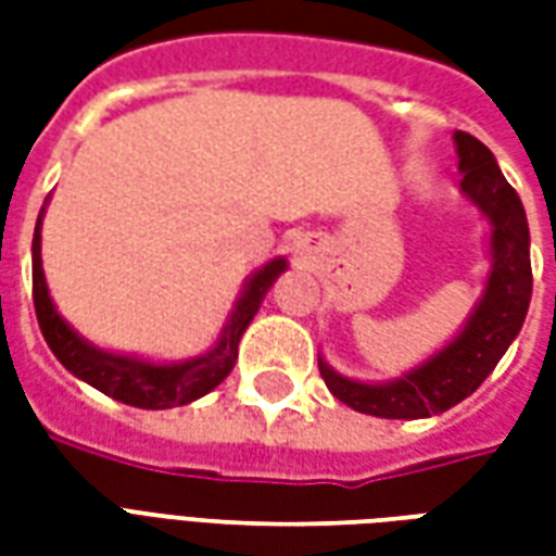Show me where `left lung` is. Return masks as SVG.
<instances>
[{
	"label": "left lung",
	"instance_id": "1",
	"mask_svg": "<svg viewBox=\"0 0 556 556\" xmlns=\"http://www.w3.org/2000/svg\"><path fill=\"white\" fill-rule=\"evenodd\" d=\"M462 195L489 219V277L482 298L441 351L390 381H357L339 375L325 357L318 369L327 390L349 408L384 419H426L443 414L477 390L501 363L525 325L533 270L530 229L521 199L503 178L497 160L477 137L453 134Z\"/></svg>",
	"mask_w": 556,
	"mask_h": 556
}]
</instances>
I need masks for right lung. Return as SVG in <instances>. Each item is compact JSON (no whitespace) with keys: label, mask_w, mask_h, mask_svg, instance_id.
Listing matches in <instances>:
<instances>
[{"label":"right lung","mask_w":556,"mask_h":556,"mask_svg":"<svg viewBox=\"0 0 556 556\" xmlns=\"http://www.w3.org/2000/svg\"><path fill=\"white\" fill-rule=\"evenodd\" d=\"M43 211H47V205L38 214L35 238H31V294H35V313H38L43 339L67 372L77 375L79 381H86L94 390H101L103 396H113L115 402H125L134 408L163 410L175 408V405H190L195 399L211 393L214 387L223 384L226 375L235 369L241 337L247 333L253 315L258 313L267 289L289 267V262L277 255L243 279L241 294L231 306L226 327L214 342V349H207L205 354L190 357V361H146L137 354H118V351L94 345L59 315L53 298H50V289H47L41 265Z\"/></svg>","instance_id":"1"}]
</instances>
